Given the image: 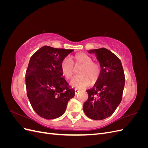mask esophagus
<instances>
[{
  "mask_svg": "<svg viewBox=\"0 0 148 148\" xmlns=\"http://www.w3.org/2000/svg\"><path fill=\"white\" fill-rule=\"evenodd\" d=\"M79 91V90L78 89H77V88H75V93L76 95H77V94H78Z\"/></svg>",
  "mask_w": 148,
  "mask_h": 148,
  "instance_id": "1",
  "label": "esophagus"
}]
</instances>
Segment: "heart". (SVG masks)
Listing matches in <instances>:
<instances>
[{"instance_id": "obj_1", "label": "heart", "mask_w": 148, "mask_h": 148, "mask_svg": "<svg viewBox=\"0 0 148 148\" xmlns=\"http://www.w3.org/2000/svg\"><path fill=\"white\" fill-rule=\"evenodd\" d=\"M77 66L82 65L78 70L79 75L71 80L70 84L77 88H84L90 84L96 83L99 79L101 73V67L96 62H93L92 57L84 52H79L70 59L65 58L60 64V70L65 77L70 79L73 77L75 69L73 65Z\"/></svg>"}]
</instances>
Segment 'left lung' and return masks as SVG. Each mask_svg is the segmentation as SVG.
<instances>
[{
    "label": "left lung",
    "mask_w": 148,
    "mask_h": 148,
    "mask_svg": "<svg viewBox=\"0 0 148 148\" xmlns=\"http://www.w3.org/2000/svg\"><path fill=\"white\" fill-rule=\"evenodd\" d=\"M88 52L96 56L101 73L94 86L86 91L88 99L83 110L89 119L101 120L110 117L122 101L125 74L120 60L108 49H92Z\"/></svg>",
    "instance_id": "left-lung-1"
}]
</instances>
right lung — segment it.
<instances>
[{
	"label": "right lung",
	"instance_id": "1",
	"mask_svg": "<svg viewBox=\"0 0 148 148\" xmlns=\"http://www.w3.org/2000/svg\"><path fill=\"white\" fill-rule=\"evenodd\" d=\"M72 49L45 46L31 56L26 71L27 96L35 112L44 119H54L66 110L75 90L64 77L60 64Z\"/></svg>",
	"mask_w": 148,
	"mask_h": 148
}]
</instances>
